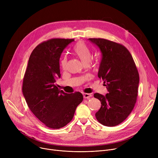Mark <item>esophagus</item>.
<instances>
[{"label":"esophagus","instance_id":"34e87169","mask_svg":"<svg viewBox=\"0 0 158 158\" xmlns=\"http://www.w3.org/2000/svg\"><path fill=\"white\" fill-rule=\"evenodd\" d=\"M83 97L85 98H89L91 97H92V95H91L90 94H83Z\"/></svg>","mask_w":158,"mask_h":158}]
</instances>
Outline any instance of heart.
<instances>
[{
	"label": "heart",
	"instance_id": "obj_1",
	"mask_svg": "<svg viewBox=\"0 0 158 158\" xmlns=\"http://www.w3.org/2000/svg\"><path fill=\"white\" fill-rule=\"evenodd\" d=\"M73 51L80 58L84 64H89L92 59V52L89 47L82 41H79L73 47ZM67 58L64 56L61 60V66L63 69L66 68Z\"/></svg>",
	"mask_w": 158,
	"mask_h": 158
}]
</instances>
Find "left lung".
<instances>
[{
    "label": "left lung",
    "mask_w": 158,
    "mask_h": 158,
    "mask_svg": "<svg viewBox=\"0 0 158 158\" xmlns=\"http://www.w3.org/2000/svg\"><path fill=\"white\" fill-rule=\"evenodd\" d=\"M102 53L98 77L108 91L105 96L96 93L101 102L95 117L108 127L118 125L133 110L138 97L139 73L131 53L123 45L103 38H89Z\"/></svg>",
    "instance_id": "8db88e82"
}]
</instances>
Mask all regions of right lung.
I'll return each instance as SVG.
<instances>
[{"instance_id": "add662e5", "label": "right lung", "mask_w": 158, "mask_h": 158, "mask_svg": "<svg viewBox=\"0 0 158 158\" xmlns=\"http://www.w3.org/2000/svg\"><path fill=\"white\" fill-rule=\"evenodd\" d=\"M73 41L52 38L40 44L29 57L23 79L22 92L30 110L51 129L67 125L83 100L81 93L66 94L55 85L56 79L61 77V54Z\"/></svg>"}]
</instances>
